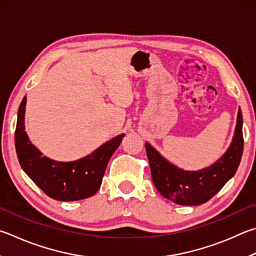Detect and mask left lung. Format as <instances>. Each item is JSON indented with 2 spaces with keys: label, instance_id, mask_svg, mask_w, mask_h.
I'll list each match as a JSON object with an SVG mask.
<instances>
[{
  "label": "left lung",
  "instance_id": "obj_1",
  "mask_svg": "<svg viewBox=\"0 0 256 256\" xmlns=\"http://www.w3.org/2000/svg\"><path fill=\"white\" fill-rule=\"evenodd\" d=\"M243 116L238 114L233 140L225 154L208 168L186 171L166 160L146 143L153 184L162 196L178 205L197 206L212 198L238 170L243 154Z\"/></svg>",
  "mask_w": 256,
  "mask_h": 256
}]
</instances>
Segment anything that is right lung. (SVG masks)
<instances>
[{"instance_id":"add662e5","label":"right lung","mask_w":256,"mask_h":256,"mask_svg":"<svg viewBox=\"0 0 256 256\" xmlns=\"http://www.w3.org/2000/svg\"><path fill=\"white\" fill-rule=\"evenodd\" d=\"M26 97L18 110L16 150L24 172L50 198L60 202L80 200L95 194L100 189L110 156L118 148L124 134L104 143L87 156L70 162H60L42 156L24 131Z\"/></svg>"}]
</instances>
